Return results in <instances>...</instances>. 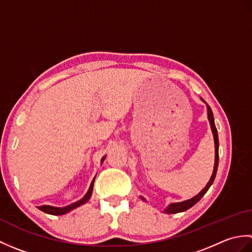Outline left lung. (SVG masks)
Wrapping results in <instances>:
<instances>
[{"mask_svg": "<svg viewBox=\"0 0 252 252\" xmlns=\"http://www.w3.org/2000/svg\"><path fill=\"white\" fill-rule=\"evenodd\" d=\"M201 100L203 101L207 105V114H208V120L209 122H210V126H211V131H212V134H213V140H215V148H216V157H215V167H213V172H212V175L210 180H209V182L207 183V185L205 186V189H203L199 194H197L196 196H194L192 198H190V199H187V200H184V201H181V202H173V203H170V205L164 209L163 212L164 213H168V215H172V213H179V212H183V211H186L189 210V208H191L194 205H196V203L199 201L202 196L206 194V192L208 191V189H210V186L212 185L213 181H215L216 179V175H217V171H218V165H219V137H218V130L216 127V125H215V118H213V114H212V110L210 107H209V105L206 103L205 100H203L201 98ZM142 200L146 201V199L144 197H142Z\"/></svg>", "mask_w": 252, "mask_h": 252, "instance_id": "8db88e82", "label": "left lung"}]
</instances>
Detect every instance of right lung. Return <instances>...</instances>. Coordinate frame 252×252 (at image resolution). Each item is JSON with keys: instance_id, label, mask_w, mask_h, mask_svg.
<instances>
[{"instance_id": "right-lung-1", "label": "right lung", "mask_w": 252, "mask_h": 252, "mask_svg": "<svg viewBox=\"0 0 252 252\" xmlns=\"http://www.w3.org/2000/svg\"><path fill=\"white\" fill-rule=\"evenodd\" d=\"M105 158H106V156H104L103 158H101V160H100L101 163H103ZM95 178H96V175L94 176L92 183H91V185L89 187V190H88L87 194L84 195V197L81 198V199H80V200L71 203V205L66 206V207H53V206H49V205H44V206H40V207H37V208H39L41 211L47 213V215H52V216H63V215H66V213L70 212L71 210H73V209H76V208H78L80 206H82V205H84L85 202L89 201V199L91 198V196H92V192H93V186H94Z\"/></svg>"}]
</instances>
